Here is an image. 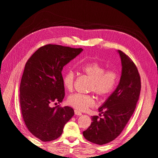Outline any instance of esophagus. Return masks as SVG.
<instances>
[{"instance_id":"obj_1","label":"esophagus","mask_w":158,"mask_h":158,"mask_svg":"<svg viewBox=\"0 0 158 158\" xmlns=\"http://www.w3.org/2000/svg\"><path fill=\"white\" fill-rule=\"evenodd\" d=\"M74 114H76V115H78V116H80V115H82V113H80V111H78V110H74Z\"/></svg>"}]
</instances>
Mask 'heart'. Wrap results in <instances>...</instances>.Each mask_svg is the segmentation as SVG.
I'll return each mask as SVG.
<instances>
[{
	"label": "heart",
	"mask_w": 158,
	"mask_h": 158,
	"mask_svg": "<svg viewBox=\"0 0 158 158\" xmlns=\"http://www.w3.org/2000/svg\"><path fill=\"white\" fill-rule=\"evenodd\" d=\"M80 69L91 80L88 91L94 92L101 99L109 96L115 89L118 77L116 71L106 70V67L98 62L93 61L80 66ZM76 74L74 72L69 70L64 74L63 82L68 91L73 89ZM68 103L79 111H85L95 105V99L92 95L74 94L70 95Z\"/></svg>",
	"instance_id": "obj_1"
}]
</instances>
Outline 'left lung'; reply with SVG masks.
Returning a JSON list of instances; mask_svg holds the SVG:
<instances>
[{
    "label": "left lung",
    "instance_id": "left-lung-1",
    "mask_svg": "<svg viewBox=\"0 0 158 158\" xmlns=\"http://www.w3.org/2000/svg\"><path fill=\"white\" fill-rule=\"evenodd\" d=\"M122 63V74L116 89L103 106L98 116L92 117V123L83 132L87 140L99 145L113 141L125 128L135 111L141 89L140 76L136 66L125 52L118 51Z\"/></svg>",
    "mask_w": 158,
    "mask_h": 158
}]
</instances>
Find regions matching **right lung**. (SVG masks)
Returning <instances> with one entry per match:
<instances>
[{
  "instance_id": "obj_1",
  "label": "right lung",
  "mask_w": 158,
  "mask_h": 158,
  "mask_svg": "<svg viewBox=\"0 0 158 158\" xmlns=\"http://www.w3.org/2000/svg\"><path fill=\"white\" fill-rule=\"evenodd\" d=\"M48 44L41 47L27 60L20 86V103L22 117L29 131L43 142L58 138L64 126L74 114L73 109L54 107L64 98L62 70L64 66L82 51Z\"/></svg>"
}]
</instances>
